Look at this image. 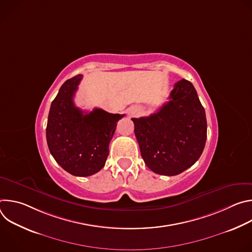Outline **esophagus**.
Returning <instances> with one entry per match:
<instances>
[{"instance_id":"34e87169","label":"esophagus","mask_w":252,"mask_h":252,"mask_svg":"<svg viewBox=\"0 0 252 252\" xmlns=\"http://www.w3.org/2000/svg\"><path fill=\"white\" fill-rule=\"evenodd\" d=\"M127 113H128L129 117H134V116H137L139 114V110L137 109V107L132 106V107H130V109H128Z\"/></svg>"}]
</instances>
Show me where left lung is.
<instances>
[{
  "mask_svg": "<svg viewBox=\"0 0 252 252\" xmlns=\"http://www.w3.org/2000/svg\"><path fill=\"white\" fill-rule=\"evenodd\" d=\"M160 109L132 118L142 159L154 172L182 173L200 158L206 140V118L193 85L182 80L173 86Z\"/></svg>",
  "mask_w": 252,
  "mask_h": 252,
  "instance_id": "obj_1",
  "label": "left lung"
}]
</instances>
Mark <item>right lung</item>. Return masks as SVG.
I'll return each mask as SVG.
<instances>
[{"instance_id":"1","label":"right lung","mask_w":252,"mask_h":252,"mask_svg":"<svg viewBox=\"0 0 252 252\" xmlns=\"http://www.w3.org/2000/svg\"><path fill=\"white\" fill-rule=\"evenodd\" d=\"M82 79L78 75L61 87L51 104L46 135L50 153L65 171L89 176L104 166L117 123L125 115L77 107L74 95Z\"/></svg>"}]
</instances>
